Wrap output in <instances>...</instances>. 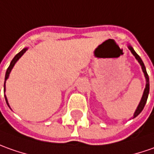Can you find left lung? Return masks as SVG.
<instances>
[{
    "label": "left lung",
    "mask_w": 154,
    "mask_h": 154,
    "mask_svg": "<svg viewBox=\"0 0 154 154\" xmlns=\"http://www.w3.org/2000/svg\"><path fill=\"white\" fill-rule=\"evenodd\" d=\"M128 49L131 51V52L132 53L133 56L136 57V59H137V60L138 61V63H140L141 67H142V72H143L144 76H145V79H146V87H145L144 91H143V94H142V99H141L140 103H139V104H138V106H137V109H136V111H135V113H134V114H133L132 119H134V118H136L137 116H138V115L141 113V112H142V110H143V108H144L145 104H146V103H147V97H148V94H149V78H148L147 70H146L145 65H144V63H143L142 58H141V57H139V55H138L137 52L135 51V50L133 49V47L131 46V45H128Z\"/></svg>",
    "instance_id": "1"
}]
</instances>
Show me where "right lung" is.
<instances>
[{
	"instance_id": "1",
	"label": "right lung",
	"mask_w": 154,
	"mask_h": 154,
	"mask_svg": "<svg viewBox=\"0 0 154 154\" xmlns=\"http://www.w3.org/2000/svg\"><path fill=\"white\" fill-rule=\"evenodd\" d=\"M27 50H28V47H25V48H23V50H22L20 52H18L17 55L13 57V59H12V62H11V63H10V65H9V67H8V69H7L6 75H5V82H4V93H5V91H6V82H7V79H8V77H9V75H10V73H11V71H12V68L14 67V65H15V63H16L17 61H18V59H19L25 53V51H26ZM5 99H6V102H7V104L8 105V107L10 108L9 103H8V101H7V96H6V95H5Z\"/></svg>"
}]
</instances>
